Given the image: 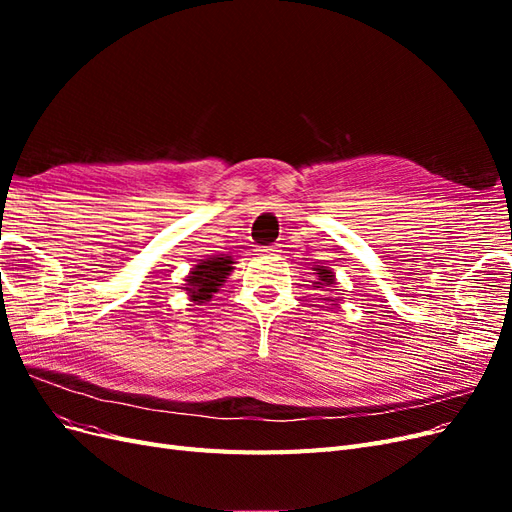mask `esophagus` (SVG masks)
<instances>
[{
  "instance_id": "34e87169",
  "label": "esophagus",
  "mask_w": 512,
  "mask_h": 512,
  "mask_svg": "<svg viewBox=\"0 0 512 512\" xmlns=\"http://www.w3.org/2000/svg\"><path fill=\"white\" fill-rule=\"evenodd\" d=\"M267 252H269V254H273V256H277V254H280V252H282V250H280V245H271V247H269V250H267Z\"/></svg>"
}]
</instances>
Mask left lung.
<instances>
[{
	"mask_svg": "<svg viewBox=\"0 0 512 512\" xmlns=\"http://www.w3.org/2000/svg\"><path fill=\"white\" fill-rule=\"evenodd\" d=\"M314 271H318V280H320V282H316V284H320L318 288H322V284L324 286H333L335 284V275L327 267H316Z\"/></svg>",
	"mask_w": 512,
	"mask_h": 512,
	"instance_id": "8db88e82",
	"label": "left lung"
}]
</instances>
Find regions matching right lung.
<instances>
[{"instance_id": "obj_1", "label": "right lung", "mask_w": 512, "mask_h": 512, "mask_svg": "<svg viewBox=\"0 0 512 512\" xmlns=\"http://www.w3.org/2000/svg\"><path fill=\"white\" fill-rule=\"evenodd\" d=\"M230 265H232L230 256H224V258L215 256V258L200 262L188 280L190 282L188 290L192 294V301L194 303L209 301L213 297V292H218V288L226 280Z\"/></svg>"}]
</instances>
